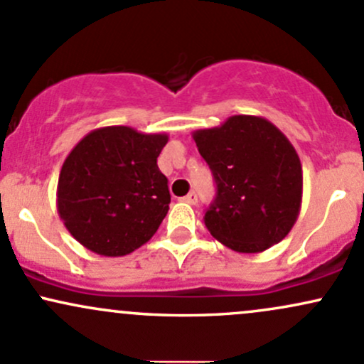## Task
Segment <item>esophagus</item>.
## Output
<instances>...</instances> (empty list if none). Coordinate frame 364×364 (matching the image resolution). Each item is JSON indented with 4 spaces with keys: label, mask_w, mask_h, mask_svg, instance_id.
<instances>
[{
    "label": "esophagus",
    "mask_w": 364,
    "mask_h": 364,
    "mask_svg": "<svg viewBox=\"0 0 364 364\" xmlns=\"http://www.w3.org/2000/svg\"><path fill=\"white\" fill-rule=\"evenodd\" d=\"M183 200L191 203V205H195V203H197V193H195V191H190V193L186 195V197L183 198Z\"/></svg>",
    "instance_id": "esophagus-1"
}]
</instances>
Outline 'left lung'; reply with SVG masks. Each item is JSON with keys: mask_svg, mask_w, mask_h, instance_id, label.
Segmentation results:
<instances>
[{"mask_svg": "<svg viewBox=\"0 0 364 364\" xmlns=\"http://www.w3.org/2000/svg\"><path fill=\"white\" fill-rule=\"evenodd\" d=\"M191 136L218 185L203 215L210 235L242 254L282 242L302 203L301 159L289 138L257 115H231Z\"/></svg>", "mask_w": 364, "mask_h": 364, "instance_id": "left-lung-1", "label": "left lung"}]
</instances>
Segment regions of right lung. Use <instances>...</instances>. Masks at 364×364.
Instances as JSON below:
<instances>
[{
	"mask_svg": "<svg viewBox=\"0 0 364 364\" xmlns=\"http://www.w3.org/2000/svg\"><path fill=\"white\" fill-rule=\"evenodd\" d=\"M167 141L166 133L107 126L72 149L58 176L57 209L75 240L98 255L121 257L154 237L171 203L157 166Z\"/></svg>",
	"mask_w": 364,
	"mask_h": 364,
	"instance_id": "obj_1",
	"label": "right lung"
}]
</instances>
